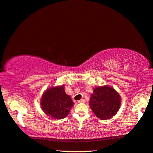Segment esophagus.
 Returning a JSON list of instances; mask_svg holds the SVG:
<instances>
[{
	"mask_svg": "<svg viewBox=\"0 0 153 153\" xmlns=\"http://www.w3.org/2000/svg\"><path fill=\"white\" fill-rule=\"evenodd\" d=\"M85 101V100L83 99H81V100H79V101H77V102L78 103H84Z\"/></svg>",
	"mask_w": 153,
	"mask_h": 153,
	"instance_id": "1",
	"label": "esophagus"
}]
</instances>
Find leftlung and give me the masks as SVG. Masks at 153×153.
<instances>
[{"label": "left lung", "instance_id": "1", "mask_svg": "<svg viewBox=\"0 0 153 153\" xmlns=\"http://www.w3.org/2000/svg\"><path fill=\"white\" fill-rule=\"evenodd\" d=\"M120 96L108 86L96 87L90 99V106L99 119L106 120L114 116L120 106Z\"/></svg>", "mask_w": 153, "mask_h": 153}]
</instances>
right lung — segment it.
<instances>
[{
  "mask_svg": "<svg viewBox=\"0 0 153 153\" xmlns=\"http://www.w3.org/2000/svg\"><path fill=\"white\" fill-rule=\"evenodd\" d=\"M74 104L71 97L65 93L63 85L47 89L41 99L43 111L54 119L66 117Z\"/></svg>",
  "mask_w": 153,
  "mask_h": 153,
  "instance_id": "1",
  "label": "right lung"
}]
</instances>
